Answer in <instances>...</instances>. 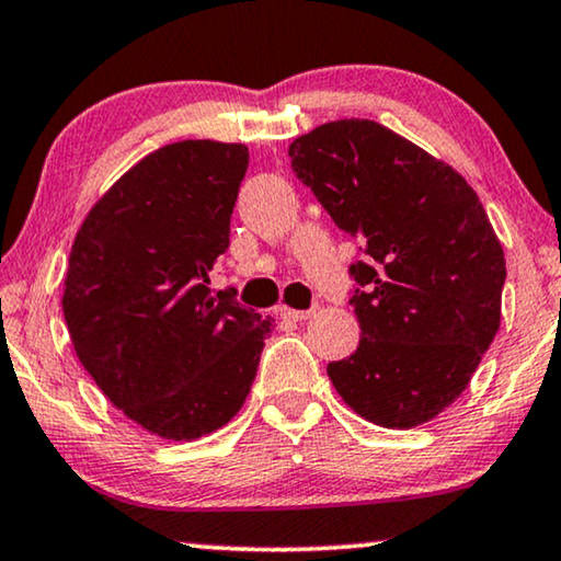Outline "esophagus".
Returning a JSON list of instances; mask_svg holds the SVG:
<instances>
[{
    "instance_id": "34e87169",
    "label": "esophagus",
    "mask_w": 561,
    "mask_h": 561,
    "mask_svg": "<svg viewBox=\"0 0 561 561\" xmlns=\"http://www.w3.org/2000/svg\"><path fill=\"white\" fill-rule=\"evenodd\" d=\"M278 313L283 319H288V321H304V319H309L311 313H313V309H306V311H296V309H288V306H280L278 309Z\"/></svg>"
}]
</instances>
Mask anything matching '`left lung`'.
Listing matches in <instances>:
<instances>
[{
    "instance_id": "obj_1",
    "label": "left lung",
    "mask_w": 561,
    "mask_h": 561,
    "mask_svg": "<svg viewBox=\"0 0 561 561\" xmlns=\"http://www.w3.org/2000/svg\"><path fill=\"white\" fill-rule=\"evenodd\" d=\"M296 179L342 232L357 350L327 373L342 401L411 428L462 393L501 327L505 257L462 175L373 119L327 122L288 148Z\"/></svg>"
}]
</instances>
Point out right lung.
Returning <instances> with one entry per match:
<instances>
[{"mask_svg": "<svg viewBox=\"0 0 561 561\" xmlns=\"http://www.w3.org/2000/svg\"><path fill=\"white\" fill-rule=\"evenodd\" d=\"M244 145L183 140L129 168L99 198L66 267L64 317L81 365L127 419L188 442L248 398L271 319L214 294L248 173Z\"/></svg>", "mask_w": 561, "mask_h": 561, "instance_id": "right-lung-1", "label": "right lung"}]
</instances>
